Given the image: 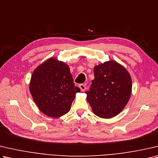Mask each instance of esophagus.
<instances>
[{
	"instance_id": "obj_1",
	"label": "esophagus",
	"mask_w": 158,
	"mask_h": 158,
	"mask_svg": "<svg viewBox=\"0 0 158 158\" xmlns=\"http://www.w3.org/2000/svg\"><path fill=\"white\" fill-rule=\"evenodd\" d=\"M79 87L80 89H81V90L82 92L85 91V89H86V87H85V85H84V84H80V85H79Z\"/></svg>"
}]
</instances>
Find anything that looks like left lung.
I'll return each mask as SVG.
<instances>
[{
  "mask_svg": "<svg viewBox=\"0 0 158 158\" xmlns=\"http://www.w3.org/2000/svg\"><path fill=\"white\" fill-rule=\"evenodd\" d=\"M94 79L87 101L93 113L102 118L110 119L124 108L131 97L132 80L124 67L114 61H109L94 68Z\"/></svg>",
  "mask_w": 158,
  "mask_h": 158,
  "instance_id": "left-lung-1",
  "label": "left lung"
}]
</instances>
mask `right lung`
Segmentation results:
<instances>
[{"label":"right lung","mask_w":158,"mask_h":158,"mask_svg":"<svg viewBox=\"0 0 158 158\" xmlns=\"http://www.w3.org/2000/svg\"><path fill=\"white\" fill-rule=\"evenodd\" d=\"M30 91L39 109L45 115L57 118L70 111L77 93L69 66L50 58L33 72Z\"/></svg>","instance_id":"add662e5"}]
</instances>
